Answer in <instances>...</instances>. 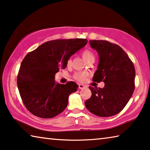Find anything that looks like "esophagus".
Here are the masks:
<instances>
[{"instance_id": "esophagus-1", "label": "esophagus", "mask_w": 150, "mask_h": 150, "mask_svg": "<svg viewBox=\"0 0 150 150\" xmlns=\"http://www.w3.org/2000/svg\"><path fill=\"white\" fill-rule=\"evenodd\" d=\"M85 86L84 85H83V84H79V88L80 89H83V88H85Z\"/></svg>"}]
</instances>
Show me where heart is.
Segmentation results:
<instances>
[{
    "label": "heart",
    "mask_w": 150,
    "mask_h": 150,
    "mask_svg": "<svg viewBox=\"0 0 150 150\" xmlns=\"http://www.w3.org/2000/svg\"><path fill=\"white\" fill-rule=\"evenodd\" d=\"M82 57L83 58L84 60L86 61L87 63L89 62V61L92 60V59H94V55L93 54L92 52L90 51L89 49H85L82 52ZM71 63H72V60H71V59H69L68 61H67V64L68 66H69L71 65ZM75 79L78 81H80V82H82V81H84L86 79V77H87V73L86 72H84V71H79V72H77L75 73L74 76Z\"/></svg>",
    "instance_id": "1"
}]
</instances>
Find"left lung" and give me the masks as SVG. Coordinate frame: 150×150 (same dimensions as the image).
Instances as JSON below:
<instances>
[{"mask_svg": "<svg viewBox=\"0 0 150 150\" xmlns=\"http://www.w3.org/2000/svg\"><path fill=\"white\" fill-rule=\"evenodd\" d=\"M91 47L99 54L97 69L93 81H103V88H89L91 96L85 104L90 112L99 117H110L127 105L135 89L134 63L123 49L103 40H91Z\"/></svg>", "mask_w": 150, "mask_h": 150, "instance_id": "left-lung-1", "label": "left lung"}]
</instances>
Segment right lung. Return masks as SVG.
<instances>
[{"mask_svg": "<svg viewBox=\"0 0 150 150\" xmlns=\"http://www.w3.org/2000/svg\"><path fill=\"white\" fill-rule=\"evenodd\" d=\"M87 43L85 39L53 40L25 56L18 71L17 86L24 105L32 114L49 119L65 110L69 96L79 85L73 81L56 83L54 75Z\"/></svg>", "mask_w": 150, "mask_h": 150, "instance_id": "1", "label": "right lung"}]
</instances>
